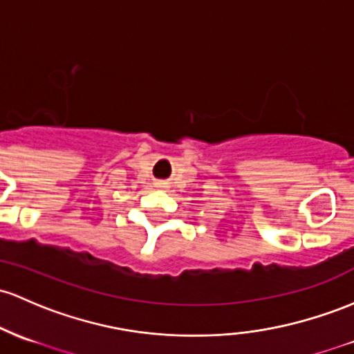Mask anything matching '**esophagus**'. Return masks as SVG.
<instances>
[{
    "mask_svg": "<svg viewBox=\"0 0 354 354\" xmlns=\"http://www.w3.org/2000/svg\"><path fill=\"white\" fill-rule=\"evenodd\" d=\"M158 186H161V188H165V181H156Z\"/></svg>",
    "mask_w": 354,
    "mask_h": 354,
    "instance_id": "1",
    "label": "esophagus"
}]
</instances>
